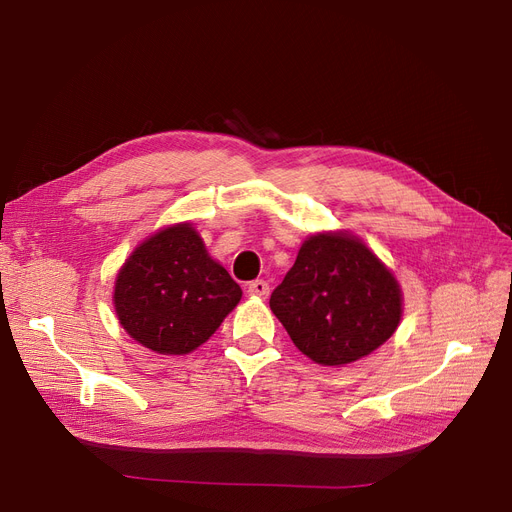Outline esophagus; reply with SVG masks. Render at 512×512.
I'll return each instance as SVG.
<instances>
[{
    "mask_svg": "<svg viewBox=\"0 0 512 512\" xmlns=\"http://www.w3.org/2000/svg\"><path fill=\"white\" fill-rule=\"evenodd\" d=\"M247 292L254 294V297L265 299L267 294H269V284L265 280H254V282L247 284Z\"/></svg>",
    "mask_w": 512,
    "mask_h": 512,
    "instance_id": "esophagus-1",
    "label": "esophagus"
}]
</instances>
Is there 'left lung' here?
I'll use <instances>...</instances> for the list:
<instances>
[{
	"label": "left lung",
	"mask_w": 512,
	"mask_h": 512,
	"mask_svg": "<svg viewBox=\"0 0 512 512\" xmlns=\"http://www.w3.org/2000/svg\"><path fill=\"white\" fill-rule=\"evenodd\" d=\"M269 305L305 356L342 367L371 354L397 331L401 288L361 239L320 232L301 245Z\"/></svg>",
	"instance_id": "left-lung-1"
}]
</instances>
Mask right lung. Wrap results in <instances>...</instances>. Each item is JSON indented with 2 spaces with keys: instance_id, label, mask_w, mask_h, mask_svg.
<instances>
[{
  "instance_id": "right-lung-1",
  "label": "right lung",
  "mask_w": 512,
  "mask_h": 512,
  "mask_svg": "<svg viewBox=\"0 0 512 512\" xmlns=\"http://www.w3.org/2000/svg\"><path fill=\"white\" fill-rule=\"evenodd\" d=\"M241 294L192 224H175L123 262L113 301L121 327L138 344L158 354H188L215 333Z\"/></svg>"
}]
</instances>
